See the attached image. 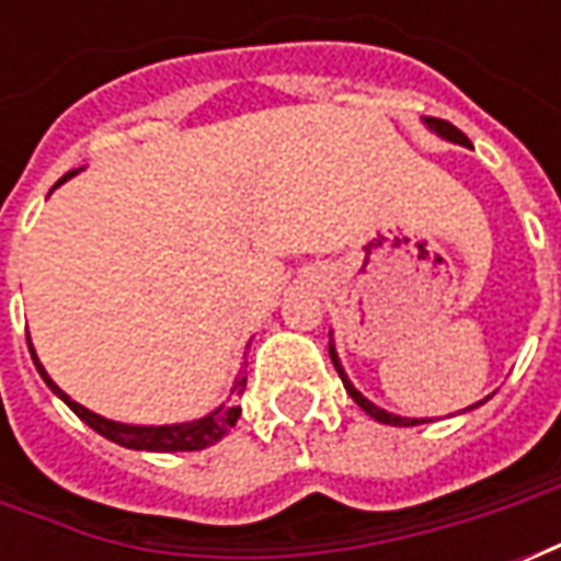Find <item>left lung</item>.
<instances>
[{
    "instance_id": "8db88e82",
    "label": "left lung",
    "mask_w": 561,
    "mask_h": 561,
    "mask_svg": "<svg viewBox=\"0 0 561 561\" xmlns=\"http://www.w3.org/2000/svg\"><path fill=\"white\" fill-rule=\"evenodd\" d=\"M426 123H430V128H435V131H438L442 138L454 140V144H462V147H469V138H466V135H462V131H459L457 126H450V123H445V119H426ZM330 360H333V366H336V373H340L345 390L352 393V400L357 402V405H360V409H364V412L369 414V417H376L378 423H390V426H414V423H423V421H414V417H397V414L385 412V409H378V405H373V402L366 400V397H360V393L354 390L352 381L345 378V373H342L340 357H336V348H333V342H330Z\"/></svg>"
}]
</instances>
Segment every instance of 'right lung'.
I'll use <instances>...</instances> for the list:
<instances>
[{
  "label": "right lung",
  "mask_w": 561,
  "mask_h": 561,
  "mask_svg": "<svg viewBox=\"0 0 561 561\" xmlns=\"http://www.w3.org/2000/svg\"><path fill=\"white\" fill-rule=\"evenodd\" d=\"M68 176H75V171L66 173L59 183H66ZM30 352H32V342H30ZM32 360H35L38 373H42V378L47 381V388L54 390L56 397L66 402L68 409L78 414L80 421L90 423L92 430H95L99 435H104V438H111V442H116V445H123V447H131V450H159V454H171V450H204V447L216 445L221 435H228V430H231L233 423H237V417H240V412H243L237 402H228V405H219V409H216L213 414H207V417H201V421H192V423H173V426H128V423L107 421V417H102V414H95L90 412V409L78 405V402L71 400L68 393H62V390L56 388L54 381H50V376L44 373V366L38 364L35 352H32ZM243 390H245V378L240 376L237 378V385H233V393L240 397Z\"/></svg>",
  "instance_id": "1"
}]
</instances>
